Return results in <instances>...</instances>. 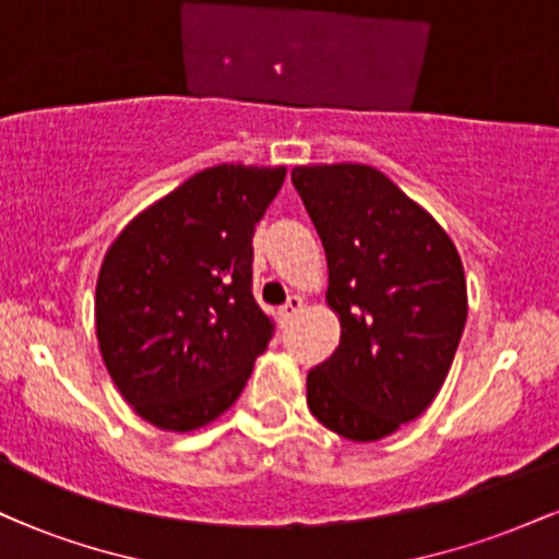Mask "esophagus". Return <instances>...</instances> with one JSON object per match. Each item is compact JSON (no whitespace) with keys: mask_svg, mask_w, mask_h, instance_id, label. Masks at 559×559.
Segmentation results:
<instances>
[{"mask_svg":"<svg viewBox=\"0 0 559 559\" xmlns=\"http://www.w3.org/2000/svg\"><path fill=\"white\" fill-rule=\"evenodd\" d=\"M301 305H305V301H301V297H297V294H294V297H288L286 299V305H281L278 307V318H281V323H288V320H294L301 312Z\"/></svg>","mask_w":559,"mask_h":559,"instance_id":"obj_1","label":"esophagus"}]
</instances>
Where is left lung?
I'll return each mask as SVG.
<instances>
[{"instance_id": "1", "label": "left lung", "mask_w": 559, "mask_h": 559, "mask_svg": "<svg viewBox=\"0 0 559 559\" xmlns=\"http://www.w3.org/2000/svg\"><path fill=\"white\" fill-rule=\"evenodd\" d=\"M329 262L336 352L307 373V407L349 441L426 413L467 320L463 260L428 210L362 163L292 170Z\"/></svg>"}]
</instances>
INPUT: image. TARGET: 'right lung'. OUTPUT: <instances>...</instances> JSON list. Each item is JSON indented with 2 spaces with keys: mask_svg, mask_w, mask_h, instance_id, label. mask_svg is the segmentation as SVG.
Returning <instances> with one entry per match:
<instances>
[{
  "mask_svg": "<svg viewBox=\"0 0 559 559\" xmlns=\"http://www.w3.org/2000/svg\"><path fill=\"white\" fill-rule=\"evenodd\" d=\"M284 165L199 170L115 236L96 275L102 360L159 431L207 426L239 400L273 325L252 297V236Z\"/></svg>",
  "mask_w": 559,
  "mask_h": 559,
  "instance_id": "1",
  "label": "right lung"
}]
</instances>
